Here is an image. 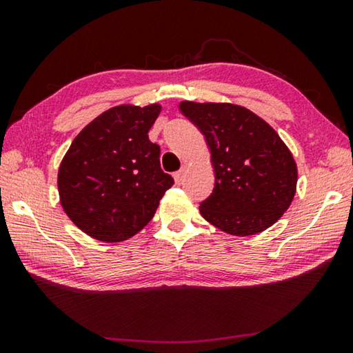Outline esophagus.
Returning a JSON list of instances; mask_svg holds the SVG:
<instances>
[{"label": "esophagus", "instance_id": "obj_1", "mask_svg": "<svg viewBox=\"0 0 353 353\" xmlns=\"http://www.w3.org/2000/svg\"><path fill=\"white\" fill-rule=\"evenodd\" d=\"M183 177H185V168H182V170H179L177 172H174V181H176V183H182Z\"/></svg>", "mask_w": 353, "mask_h": 353}]
</instances>
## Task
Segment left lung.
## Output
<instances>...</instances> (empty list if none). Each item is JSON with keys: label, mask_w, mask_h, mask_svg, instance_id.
I'll return each instance as SVG.
<instances>
[{"label": "left lung", "mask_w": 353, "mask_h": 353, "mask_svg": "<svg viewBox=\"0 0 353 353\" xmlns=\"http://www.w3.org/2000/svg\"><path fill=\"white\" fill-rule=\"evenodd\" d=\"M181 112L212 154L214 187L201 202L202 216L236 236L255 235L279 221L294 198L297 168L276 130L235 104L183 101Z\"/></svg>", "instance_id": "obj_1"}]
</instances>
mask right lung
<instances>
[{"label": "right lung", "mask_w": 353, "mask_h": 353, "mask_svg": "<svg viewBox=\"0 0 353 353\" xmlns=\"http://www.w3.org/2000/svg\"><path fill=\"white\" fill-rule=\"evenodd\" d=\"M159 113V104L113 107L71 143L59 168V194L87 235L107 243L134 236L174 183L160 168V146L148 137Z\"/></svg>", "instance_id": "1"}]
</instances>
